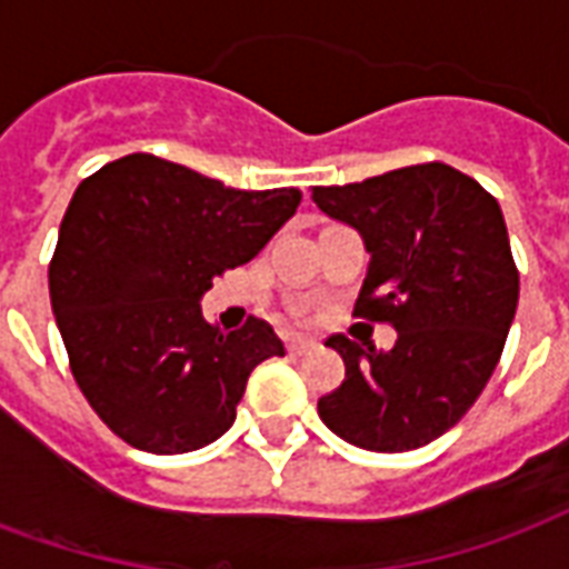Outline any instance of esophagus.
<instances>
[{"label": "esophagus", "instance_id": "obj_1", "mask_svg": "<svg viewBox=\"0 0 569 569\" xmlns=\"http://www.w3.org/2000/svg\"><path fill=\"white\" fill-rule=\"evenodd\" d=\"M286 350H289L292 357H301V353L313 350V341H308V338H286Z\"/></svg>", "mask_w": 569, "mask_h": 569}]
</instances>
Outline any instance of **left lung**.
I'll return each instance as SVG.
<instances>
[{"mask_svg":"<svg viewBox=\"0 0 569 569\" xmlns=\"http://www.w3.org/2000/svg\"><path fill=\"white\" fill-rule=\"evenodd\" d=\"M310 198L366 237L371 264L353 317L396 329L390 350L326 341L347 375L317 402L322 423L366 451L429 445L481 396L515 320L518 268L500 203L441 161L313 186Z\"/></svg>","mask_w":569,"mask_h":569,"instance_id":"1","label":"left lung"}]
</instances>
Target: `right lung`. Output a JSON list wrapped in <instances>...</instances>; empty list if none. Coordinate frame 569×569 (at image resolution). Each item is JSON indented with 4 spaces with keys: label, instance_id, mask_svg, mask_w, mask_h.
I'll use <instances>...</instances> for the list:
<instances>
[{
    "label": "right lung",
    "instance_id": "1",
    "mask_svg": "<svg viewBox=\"0 0 569 569\" xmlns=\"http://www.w3.org/2000/svg\"><path fill=\"white\" fill-rule=\"evenodd\" d=\"M298 203V188H224L146 151L76 188L48 289L72 378L118 439L186 453L234 423L249 375L283 357V341L259 317L219 332L198 301L256 259Z\"/></svg>",
    "mask_w": 569,
    "mask_h": 569
}]
</instances>
